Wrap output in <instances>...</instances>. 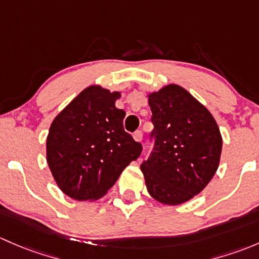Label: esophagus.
<instances>
[{"instance_id": "esophagus-1", "label": "esophagus", "mask_w": 259, "mask_h": 259, "mask_svg": "<svg viewBox=\"0 0 259 259\" xmlns=\"http://www.w3.org/2000/svg\"><path fill=\"white\" fill-rule=\"evenodd\" d=\"M133 138H135L137 142H141V141H142V138H143L142 131H136V132L133 133Z\"/></svg>"}]
</instances>
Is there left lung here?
Listing matches in <instances>:
<instances>
[{
  "label": "left lung",
  "instance_id": "left-lung-1",
  "mask_svg": "<svg viewBox=\"0 0 259 259\" xmlns=\"http://www.w3.org/2000/svg\"><path fill=\"white\" fill-rule=\"evenodd\" d=\"M153 142L141 164L146 186L161 203L176 206L198 194L212 180L222 137L210 112L191 93L169 84L148 96Z\"/></svg>",
  "mask_w": 259,
  "mask_h": 259
}]
</instances>
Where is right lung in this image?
Segmentation results:
<instances>
[{"label": "right lung", "instance_id": "1", "mask_svg": "<svg viewBox=\"0 0 259 259\" xmlns=\"http://www.w3.org/2000/svg\"><path fill=\"white\" fill-rule=\"evenodd\" d=\"M118 92L100 86L82 91L50 127L47 163L58 187L77 201L105 196L142 145L123 128Z\"/></svg>", "mask_w": 259, "mask_h": 259}]
</instances>
